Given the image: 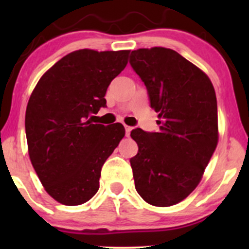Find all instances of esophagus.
<instances>
[{"mask_svg":"<svg viewBox=\"0 0 249 249\" xmlns=\"http://www.w3.org/2000/svg\"><path fill=\"white\" fill-rule=\"evenodd\" d=\"M131 130H132V127H131V126H127V125H125V132H126V136H127V137L130 136Z\"/></svg>","mask_w":249,"mask_h":249,"instance_id":"esophagus-1","label":"esophagus"}]
</instances>
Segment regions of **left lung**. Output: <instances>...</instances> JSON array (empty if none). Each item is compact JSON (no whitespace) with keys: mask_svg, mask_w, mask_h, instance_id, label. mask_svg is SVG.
I'll use <instances>...</instances> for the list:
<instances>
[{"mask_svg":"<svg viewBox=\"0 0 249 249\" xmlns=\"http://www.w3.org/2000/svg\"><path fill=\"white\" fill-rule=\"evenodd\" d=\"M130 64L158 112V132L131 131L138 153L130 159L137 192L167 207L198 186L218 144V107L206 73L166 48L133 50Z\"/></svg>","mask_w":249,"mask_h":249,"instance_id":"obj_1","label":"left lung"}]
</instances>
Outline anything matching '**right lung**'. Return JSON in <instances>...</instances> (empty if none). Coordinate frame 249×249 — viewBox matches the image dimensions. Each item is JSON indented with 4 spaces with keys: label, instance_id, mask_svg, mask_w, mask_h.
<instances>
[{
    "label": "right lung",
    "instance_id": "add662e5",
    "mask_svg": "<svg viewBox=\"0 0 249 249\" xmlns=\"http://www.w3.org/2000/svg\"><path fill=\"white\" fill-rule=\"evenodd\" d=\"M130 50L82 49L59 59L41 77L25 111L31 164L49 196L82 205L99 188L102 166L125 136L121 123L92 124L107 107V87L127 64Z\"/></svg>",
    "mask_w": 249,
    "mask_h": 249
}]
</instances>
